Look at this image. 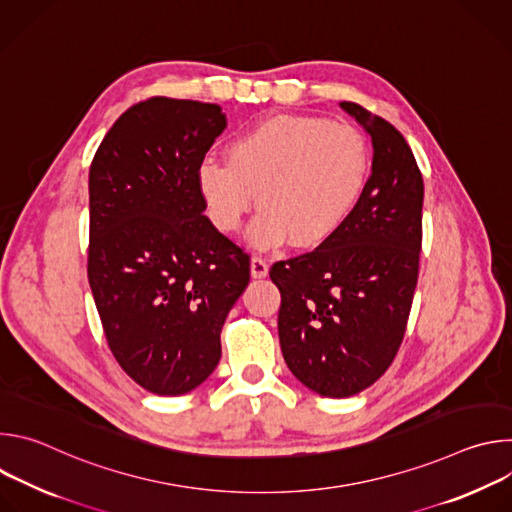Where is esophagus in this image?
I'll return each instance as SVG.
<instances>
[{
	"mask_svg": "<svg viewBox=\"0 0 512 512\" xmlns=\"http://www.w3.org/2000/svg\"><path fill=\"white\" fill-rule=\"evenodd\" d=\"M267 271H269L267 261H265L261 255H255V257L251 259V273H253V277H265Z\"/></svg>",
	"mask_w": 512,
	"mask_h": 512,
	"instance_id": "1",
	"label": "esophagus"
}]
</instances>
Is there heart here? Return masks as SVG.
<instances>
[{"label":"heart","instance_id":"b5f03b06","mask_svg":"<svg viewBox=\"0 0 512 512\" xmlns=\"http://www.w3.org/2000/svg\"><path fill=\"white\" fill-rule=\"evenodd\" d=\"M229 158H204L198 188L227 233L241 229L259 190L263 210L249 237L261 249L289 237L304 247L326 241L356 208L371 168L360 129L312 115H279L241 131Z\"/></svg>","mask_w":512,"mask_h":512}]
</instances>
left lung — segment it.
Segmentation results:
<instances>
[{"instance_id": "1", "label": "left lung", "mask_w": 512, "mask_h": 512, "mask_svg": "<svg viewBox=\"0 0 512 512\" xmlns=\"http://www.w3.org/2000/svg\"><path fill=\"white\" fill-rule=\"evenodd\" d=\"M342 109L373 137V174L344 225L277 261V330L289 371L324 397H350L391 367L419 275L423 178L399 129L358 103Z\"/></svg>"}]
</instances>
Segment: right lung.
<instances>
[{
  "mask_svg": "<svg viewBox=\"0 0 512 512\" xmlns=\"http://www.w3.org/2000/svg\"><path fill=\"white\" fill-rule=\"evenodd\" d=\"M221 107L152 97L107 131L89 170L87 275L107 344L145 391L182 395L221 360L251 255L204 212L198 168Z\"/></svg>",
  "mask_w": 512,
  "mask_h": 512,
  "instance_id": "1",
  "label": "right lung"
}]
</instances>
